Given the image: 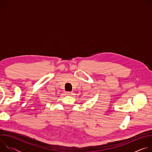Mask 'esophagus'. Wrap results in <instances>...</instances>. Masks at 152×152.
<instances>
[{"instance_id": "34e87169", "label": "esophagus", "mask_w": 152, "mask_h": 152, "mask_svg": "<svg viewBox=\"0 0 152 152\" xmlns=\"http://www.w3.org/2000/svg\"><path fill=\"white\" fill-rule=\"evenodd\" d=\"M66 93L67 95H69V96H70V95L72 94V92H69V91H67V92H66Z\"/></svg>"}]
</instances>
